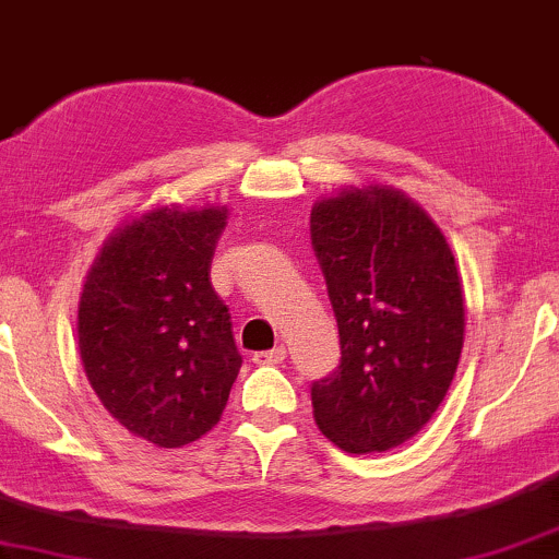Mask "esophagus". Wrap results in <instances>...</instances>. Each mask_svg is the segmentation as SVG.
Returning a JSON list of instances; mask_svg holds the SVG:
<instances>
[{
    "label": "esophagus",
    "instance_id": "obj_1",
    "mask_svg": "<svg viewBox=\"0 0 559 559\" xmlns=\"http://www.w3.org/2000/svg\"><path fill=\"white\" fill-rule=\"evenodd\" d=\"M284 359H286V346H275V348H271V352H258L252 356L254 365H260V367L281 365Z\"/></svg>",
    "mask_w": 559,
    "mask_h": 559
}]
</instances>
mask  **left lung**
I'll use <instances>...</instances> for the list:
<instances>
[{"label":"left lung","mask_w":559,"mask_h":559,"mask_svg":"<svg viewBox=\"0 0 559 559\" xmlns=\"http://www.w3.org/2000/svg\"><path fill=\"white\" fill-rule=\"evenodd\" d=\"M341 335L312 385L320 432L346 453L399 448L432 419L459 369L466 305L445 234L390 185L344 187L309 215Z\"/></svg>","instance_id":"obj_1"}]
</instances>
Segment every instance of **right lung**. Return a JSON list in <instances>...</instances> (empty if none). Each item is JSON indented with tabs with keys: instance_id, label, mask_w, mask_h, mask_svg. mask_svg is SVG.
Here are the masks:
<instances>
[{
	"instance_id": "1",
	"label": "right lung",
	"mask_w": 559,
	"mask_h": 559,
	"mask_svg": "<svg viewBox=\"0 0 559 559\" xmlns=\"http://www.w3.org/2000/svg\"><path fill=\"white\" fill-rule=\"evenodd\" d=\"M226 205H156L104 241L85 275L78 344L114 419L156 448H181L224 414L241 356L211 260Z\"/></svg>"
}]
</instances>
